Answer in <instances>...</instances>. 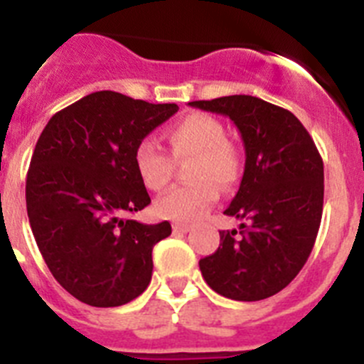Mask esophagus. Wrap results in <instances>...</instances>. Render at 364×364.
I'll return each mask as SVG.
<instances>
[{
    "label": "esophagus",
    "instance_id": "obj_1",
    "mask_svg": "<svg viewBox=\"0 0 364 364\" xmlns=\"http://www.w3.org/2000/svg\"><path fill=\"white\" fill-rule=\"evenodd\" d=\"M189 230H191V224H188V222H173V231L188 233Z\"/></svg>",
    "mask_w": 364,
    "mask_h": 364
}]
</instances>
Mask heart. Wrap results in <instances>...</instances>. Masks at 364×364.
Here are the masks:
<instances>
[{
  "label": "heart",
  "instance_id": "b5f03b06",
  "mask_svg": "<svg viewBox=\"0 0 364 364\" xmlns=\"http://www.w3.org/2000/svg\"><path fill=\"white\" fill-rule=\"evenodd\" d=\"M226 127L215 117L193 112L180 118L166 131L167 144L175 160L191 159L188 178L191 184L167 191L156 200L160 217L178 222L200 218L218 198V186L231 188L242 173L240 151L226 140ZM134 169L147 189L160 191L169 184L173 162L162 147L144 138L134 147Z\"/></svg>",
  "mask_w": 364,
  "mask_h": 364
}]
</instances>
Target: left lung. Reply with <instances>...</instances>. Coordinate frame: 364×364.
<instances>
[{
	"label": "left lung",
	"instance_id": "left-lung-1",
	"mask_svg": "<svg viewBox=\"0 0 364 364\" xmlns=\"http://www.w3.org/2000/svg\"><path fill=\"white\" fill-rule=\"evenodd\" d=\"M189 105L230 118L246 151L240 188L224 211L242 224L239 231H218V250L198 262L202 277L233 301L272 297L297 277L315 244L323 159L304 125L264 100L233 95Z\"/></svg>",
	"mask_w": 364,
	"mask_h": 364
}]
</instances>
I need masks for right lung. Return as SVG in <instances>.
Returning <instances> with one entry per match:
<instances>
[{
	"label": "right lung",
	"mask_w": 364,
	"mask_h": 364,
	"mask_svg": "<svg viewBox=\"0 0 364 364\" xmlns=\"http://www.w3.org/2000/svg\"><path fill=\"white\" fill-rule=\"evenodd\" d=\"M178 111L114 91L83 96L45 125L27 173V215L45 264L78 301L127 304L153 275V246L171 224L124 215L151 204L134 147Z\"/></svg>",
	"instance_id": "add662e5"
}]
</instances>
